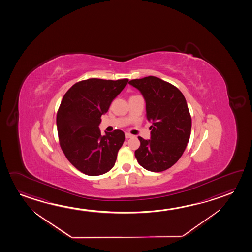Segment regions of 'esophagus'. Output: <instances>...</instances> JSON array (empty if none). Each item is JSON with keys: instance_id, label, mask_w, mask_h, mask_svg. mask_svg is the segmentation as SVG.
I'll return each mask as SVG.
<instances>
[{"instance_id": "1", "label": "esophagus", "mask_w": 252, "mask_h": 252, "mask_svg": "<svg viewBox=\"0 0 252 252\" xmlns=\"http://www.w3.org/2000/svg\"><path fill=\"white\" fill-rule=\"evenodd\" d=\"M125 137L126 138H130V137H132V135L129 134V133H125Z\"/></svg>"}]
</instances>
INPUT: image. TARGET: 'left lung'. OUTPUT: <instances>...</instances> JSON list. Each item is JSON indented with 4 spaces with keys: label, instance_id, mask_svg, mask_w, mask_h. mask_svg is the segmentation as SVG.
<instances>
[{
    "label": "left lung",
    "instance_id": "8db88e82",
    "mask_svg": "<svg viewBox=\"0 0 252 252\" xmlns=\"http://www.w3.org/2000/svg\"><path fill=\"white\" fill-rule=\"evenodd\" d=\"M128 84L140 91L146 104V118L152 123L151 139L138 137L137 162L152 172L166 170L178 161L190 137L191 116L186 99L177 87L154 76Z\"/></svg>",
    "mask_w": 252,
    "mask_h": 252
}]
</instances>
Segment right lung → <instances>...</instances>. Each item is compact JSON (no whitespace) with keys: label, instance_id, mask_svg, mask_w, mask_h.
Instances as JSON below:
<instances>
[{"label":"right lung","instance_id":"add662e5","mask_svg":"<svg viewBox=\"0 0 252 252\" xmlns=\"http://www.w3.org/2000/svg\"><path fill=\"white\" fill-rule=\"evenodd\" d=\"M128 81L89 78L76 83L62 99L56 115L61 148L68 161L86 175H103L115 166L125 139L124 131L115 129L102 136L96 128Z\"/></svg>","mask_w":252,"mask_h":252}]
</instances>
